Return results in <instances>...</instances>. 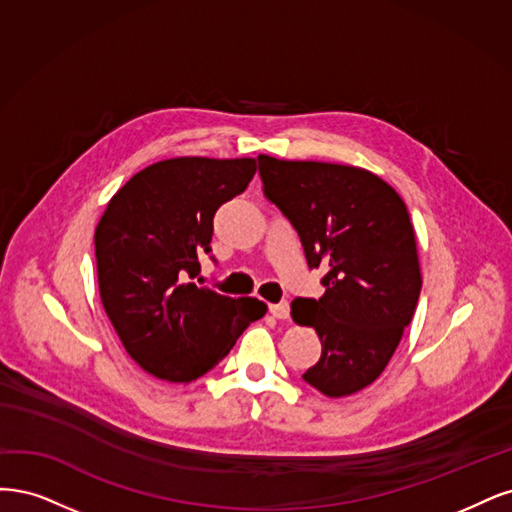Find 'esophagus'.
<instances>
[{
	"label": "esophagus",
	"mask_w": 512,
	"mask_h": 512,
	"mask_svg": "<svg viewBox=\"0 0 512 512\" xmlns=\"http://www.w3.org/2000/svg\"><path fill=\"white\" fill-rule=\"evenodd\" d=\"M270 312H272V317H276V319H289V304L287 302L270 304Z\"/></svg>",
	"instance_id": "34e87169"
}]
</instances>
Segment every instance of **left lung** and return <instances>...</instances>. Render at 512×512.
<instances>
[{"mask_svg": "<svg viewBox=\"0 0 512 512\" xmlns=\"http://www.w3.org/2000/svg\"><path fill=\"white\" fill-rule=\"evenodd\" d=\"M263 191L295 227L308 268H323L319 300L291 317L321 340L304 381L327 398L372 385L415 315L421 266L408 208L381 176L357 166L259 155Z\"/></svg>", "mask_w": 512, "mask_h": 512, "instance_id": "8db88e82", "label": "left lung"}]
</instances>
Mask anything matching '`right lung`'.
<instances>
[{"instance_id":"obj_1","label":"right lung","mask_w":512,"mask_h":512,"mask_svg":"<svg viewBox=\"0 0 512 512\" xmlns=\"http://www.w3.org/2000/svg\"><path fill=\"white\" fill-rule=\"evenodd\" d=\"M255 170L253 157L157 161L112 195L95 227L102 306L127 355L161 381L200 378L266 315L257 298L187 283L210 253L214 212Z\"/></svg>"}]
</instances>
